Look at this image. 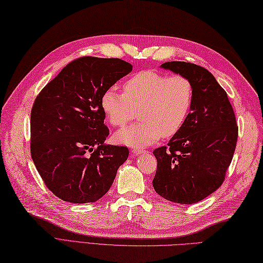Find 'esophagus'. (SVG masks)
I'll use <instances>...</instances> for the list:
<instances>
[{"label": "esophagus", "instance_id": "esophagus-1", "mask_svg": "<svg viewBox=\"0 0 263 263\" xmlns=\"http://www.w3.org/2000/svg\"><path fill=\"white\" fill-rule=\"evenodd\" d=\"M132 153H133V155H140V154L146 153V151L142 149V148H134V149H132Z\"/></svg>", "mask_w": 263, "mask_h": 263}]
</instances>
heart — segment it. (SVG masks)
I'll use <instances>...</instances> for the list:
<instances>
[{
  "label": "heart",
  "mask_w": 263,
  "mask_h": 263,
  "mask_svg": "<svg viewBox=\"0 0 263 263\" xmlns=\"http://www.w3.org/2000/svg\"><path fill=\"white\" fill-rule=\"evenodd\" d=\"M100 102L114 127L125 126L134 117L135 109H139L138 118L142 121L120 129L116 140L142 148L182 129L193 107L194 86L182 74L143 70L125 81L124 92L115 87L107 88Z\"/></svg>",
  "instance_id": "obj_1"
}]
</instances>
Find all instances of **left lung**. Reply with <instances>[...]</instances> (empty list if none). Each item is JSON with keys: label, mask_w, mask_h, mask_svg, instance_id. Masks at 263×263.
<instances>
[{"label": "left lung", "mask_w": 263, "mask_h": 263, "mask_svg": "<svg viewBox=\"0 0 263 263\" xmlns=\"http://www.w3.org/2000/svg\"><path fill=\"white\" fill-rule=\"evenodd\" d=\"M161 67L191 79L194 102L182 129L153 152L157 159L153 186L171 202L194 204L226 178L238 140L235 115L226 90L205 68L184 61Z\"/></svg>", "instance_id": "left-lung-1"}]
</instances>
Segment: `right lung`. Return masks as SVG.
I'll return each mask as SVG.
<instances>
[{
    "instance_id": "add662e5",
    "label": "right lung",
    "mask_w": 263,
    "mask_h": 263,
    "mask_svg": "<svg viewBox=\"0 0 263 263\" xmlns=\"http://www.w3.org/2000/svg\"><path fill=\"white\" fill-rule=\"evenodd\" d=\"M132 70L118 58H78L36 96L31 156L44 184L62 201H98L128 158L127 147L105 144L109 129L100 101L106 89Z\"/></svg>"
}]
</instances>
